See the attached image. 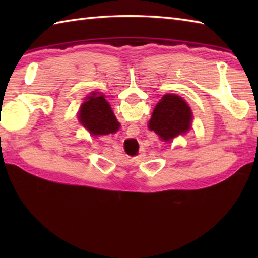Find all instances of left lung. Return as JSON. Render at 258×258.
<instances>
[{"label": "left lung", "mask_w": 258, "mask_h": 258, "mask_svg": "<svg viewBox=\"0 0 258 258\" xmlns=\"http://www.w3.org/2000/svg\"><path fill=\"white\" fill-rule=\"evenodd\" d=\"M192 111L187 103L176 94H165L157 103L148 124L165 142L172 141L191 128Z\"/></svg>", "instance_id": "1"}]
</instances>
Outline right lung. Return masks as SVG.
Masks as SVG:
<instances>
[{"instance_id": "1", "label": "right lung", "mask_w": 258, "mask_h": 258, "mask_svg": "<svg viewBox=\"0 0 258 258\" xmlns=\"http://www.w3.org/2000/svg\"><path fill=\"white\" fill-rule=\"evenodd\" d=\"M78 112L80 123L94 137L116 133L119 130L120 124L101 93L93 92L86 97Z\"/></svg>"}]
</instances>
